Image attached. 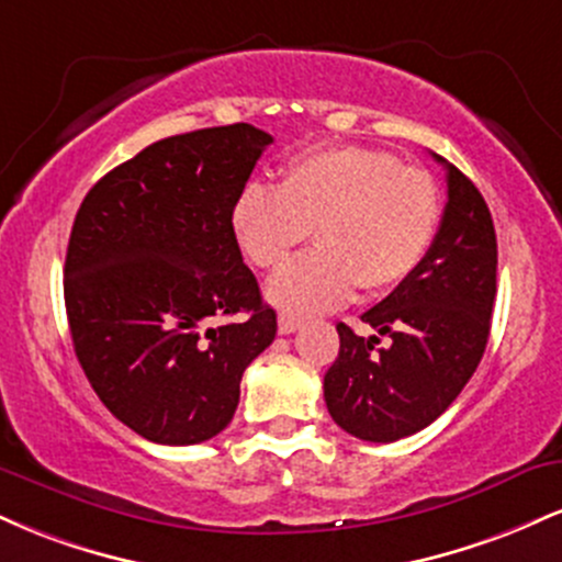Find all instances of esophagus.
Returning <instances> with one entry per match:
<instances>
[{
	"label": "esophagus",
	"instance_id": "obj_1",
	"mask_svg": "<svg viewBox=\"0 0 562 562\" xmlns=\"http://www.w3.org/2000/svg\"><path fill=\"white\" fill-rule=\"evenodd\" d=\"M299 327H301V322L293 319V317H288V314H282L280 322H277V330H280V335L295 333V330H299Z\"/></svg>",
	"mask_w": 562,
	"mask_h": 562
}]
</instances>
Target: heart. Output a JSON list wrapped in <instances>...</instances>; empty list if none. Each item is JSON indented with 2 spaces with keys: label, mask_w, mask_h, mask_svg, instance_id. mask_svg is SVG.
Here are the masks:
<instances>
[{
  "label": "heart",
  "mask_w": 562,
  "mask_h": 562,
  "mask_svg": "<svg viewBox=\"0 0 562 562\" xmlns=\"http://www.w3.org/2000/svg\"><path fill=\"white\" fill-rule=\"evenodd\" d=\"M441 198L428 171L359 145L314 147L285 160L277 190L248 182L229 211L232 235L259 269H274L314 229V254L267 285L288 317L333 312L353 290L380 295L415 274L436 240Z\"/></svg>",
  "instance_id": "heart-1"
}]
</instances>
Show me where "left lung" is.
<instances>
[{
	"instance_id": "left-lung-1",
	"label": "left lung",
	"mask_w": 562,
	"mask_h": 562,
	"mask_svg": "<svg viewBox=\"0 0 562 562\" xmlns=\"http://www.w3.org/2000/svg\"><path fill=\"white\" fill-rule=\"evenodd\" d=\"M447 205L420 267L362 314L378 334L340 322V351L325 375L327 412L346 434L391 443L428 428L473 378L486 351L496 299V235L488 205L441 156Z\"/></svg>"
}]
</instances>
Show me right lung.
<instances>
[{
  "instance_id": "right-lung-1",
  "label": "right lung",
  "mask_w": 562,
  "mask_h": 562,
  "mask_svg": "<svg viewBox=\"0 0 562 562\" xmlns=\"http://www.w3.org/2000/svg\"><path fill=\"white\" fill-rule=\"evenodd\" d=\"M272 134L250 124L153 142L83 198L66 254L76 357L100 402L147 441L227 428L277 314L243 263L229 211ZM222 316L235 323L214 326Z\"/></svg>"
}]
</instances>
